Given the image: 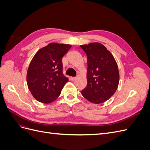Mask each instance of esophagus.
I'll return each mask as SVG.
<instances>
[{"label":"esophagus","mask_w":150,"mask_h":150,"mask_svg":"<svg viewBox=\"0 0 150 150\" xmlns=\"http://www.w3.org/2000/svg\"><path fill=\"white\" fill-rule=\"evenodd\" d=\"M76 79V77H71V80L72 81H74Z\"/></svg>","instance_id":"1"}]
</instances>
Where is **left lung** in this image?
I'll list each match as a JSON object with an SVG mask.
<instances>
[{
	"label": "left lung",
	"mask_w": 150,
	"mask_h": 150,
	"mask_svg": "<svg viewBox=\"0 0 150 150\" xmlns=\"http://www.w3.org/2000/svg\"><path fill=\"white\" fill-rule=\"evenodd\" d=\"M80 46L88 58V84L81 94L91 103L105 102L115 93L118 86L120 74L117 63L112 54L100 43Z\"/></svg>",
	"instance_id": "left-lung-1"
}]
</instances>
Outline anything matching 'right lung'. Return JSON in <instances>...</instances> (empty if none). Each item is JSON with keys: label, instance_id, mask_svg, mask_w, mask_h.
I'll use <instances>...</instances> for the list:
<instances>
[{"label": "right lung", "instance_id": "obj_1", "mask_svg": "<svg viewBox=\"0 0 150 150\" xmlns=\"http://www.w3.org/2000/svg\"><path fill=\"white\" fill-rule=\"evenodd\" d=\"M71 45L50 43L36 52L28 72V88L36 100L48 104L59 96L68 81L62 73V58Z\"/></svg>", "mask_w": 150, "mask_h": 150}]
</instances>
